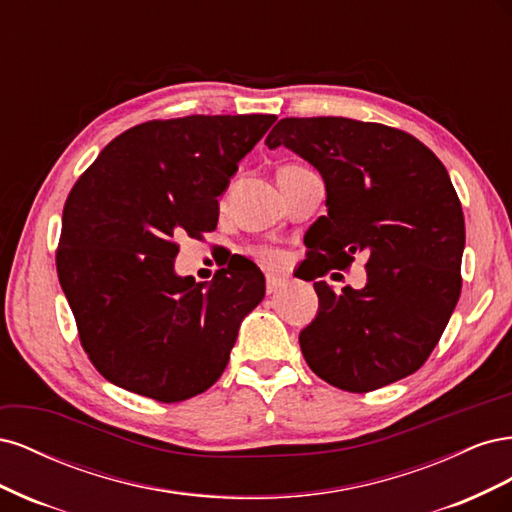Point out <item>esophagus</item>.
<instances>
[{"mask_svg": "<svg viewBox=\"0 0 512 512\" xmlns=\"http://www.w3.org/2000/svg\"><path fill=\"white\" fill-rule=\"evenodd\" d=\"M284 284H286V280H282V277H277V275H267V292H269V294L277 292V290H280Z\"/></svg>", "mask_w": 512, "mask_h": 512, "instance_id": "obj_1", "label": "esophagus"}]
</instances>
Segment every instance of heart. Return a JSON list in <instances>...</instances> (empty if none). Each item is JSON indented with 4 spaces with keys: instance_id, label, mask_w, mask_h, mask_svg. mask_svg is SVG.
Segmentation results:
<instances>
[{
    "instance_id": "obj_1",
    "label": "heart",
    "mask_w": 512,
    "mask_h": 512,
    "mask_svg": "<svg viewBox=\"0 0 512 512\" xmlns=\"http://www.w3.org/2000/svg\"><path fill=\"white\" fill-rule=\"evenodd\" d=\"M260 256H262V260L267 262V265H280V262H282V256L277 252L267 250V252H260Z\"/></svg>"
}]
</instances>
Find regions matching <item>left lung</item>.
I'll return each instance as SVG.
<instances>
[{
  "mask_svg": "<svg viewBox=\"0 0 512 512\" xmlns=\"http://www.w3.org/2000/svg\"><path fill=\"white\" fill-rule=\"evenodd\" d=\"M265 145L322 175L327 215L307 230L309 256L327 271L367 254L361 290L314 284L318 314L299 335L307 365L350 393L414 374L461 292L466 224L444 164L408 132L346 117H286Z\"/></svg>",
  "mask_w": 512,
  "mask_h": 512,
  "instance_id": "left-lung-1",
  "label": "left lung"
}]
</instances>
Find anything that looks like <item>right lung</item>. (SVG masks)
<instances>
[{"mask_svg":"<svg viewBox=\"0 0 512 512\" xmlns=\"http://www.w3.org/2000/svg\"><path fill=\"white\" fill-rule=\"evenodd\" d=\"M275 115L147 121L108 143L72 188L57 275L100 374L164 404L218 382L243 318L265 299L252 260L211 282L175 273V237L218 226L239 162Z\"/></svg>","mask_w":512,"mask_h":512,"instance_id":"1","label":"right lung"}]
</instances>
